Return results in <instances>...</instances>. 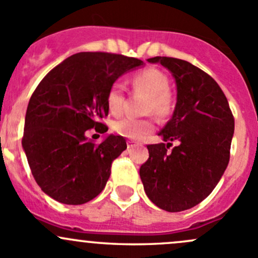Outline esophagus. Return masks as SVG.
Listing matches in <instances>:
<instances>
[{
    "instance_id": "34e87169",
    "label": "esophagus",
    "mask_w": 258,
    "mask_h": 258,
    "mask_svg": "<svg viewBox=\"0 0 258 258\" xmlns=\"http://www.w3.org/2000/svg\"><path fill=\"white\" fill-rule=\"evenodd\" d=\"M126 145H128V149H133V148H135V147H138V143H135V142H133V140H129L128 143H126Z\"/></svg>"
}]
</instances>
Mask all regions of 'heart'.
<instances>
[{"instance_id": "heart-1", "label": "heart", "mask_w": 258, "mask_h": 258, "mask_svg": "<svg viewBox=\"0 0 258 258\" xmlns=\"http://www.w3.org/2000/svg\"><path fill=\"white\" fill-rule=\"evenodd\" d=\"M135 90L148 94L145 111L156 115H165L170 110V98L168 94L169 82L165 74L158 70H145L132 78ZM124 86L120 82H114L107 94L108 109L113 115H120L124 109ZM155 128L153 119L121 118L113 124V130L121 137L133 140H140Z\"/></svg>"}]
</instances>
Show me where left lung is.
I'll return each mask as SVG.
<instances>
[{
  "instance_id": "8db88e82",
  "label": "left lung",
  "mask_w": 258,
  "mask_h": 258,
  "mask_svg": "<svg viewBox=\"0 0 258 258\" xmlns=\"http://www.w3.org/2000/svg\"><path fill=\"white\" fill-rule=\"evenodd\" d=\"M174 77L176 104L159 133L168 144L148 145L149 159L140 166L145 194L169 212L191 209L205 200L230 160L235 121L219 84L200 68L171 57L149 58ZM172 141L179 143L171 152Z\"/></svg>"
}]
</instances>
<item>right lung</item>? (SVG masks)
<instances>
[{
  "label": "right lung",
  "mask_w": 258,
  "mask_h": 258,
  "mask_svg": "<svg viewBox=\"0 0 258 258\" xmlns=\"http://www.w3.org/2000/svg\"><path fill=\"white\" fill-rule=\"evenodd\" d=\"M143 66L121 54L81 52L42 79L26 111L22 148L44 194L66 205H82L102 192L126 143L109 134L95 144L86 133L107 132L99 119L109 111L108 90L119 77Z\"/></svg>",
  "instance_id": "right-lung-1"
}]
</instances>
